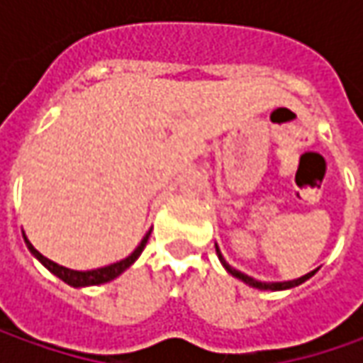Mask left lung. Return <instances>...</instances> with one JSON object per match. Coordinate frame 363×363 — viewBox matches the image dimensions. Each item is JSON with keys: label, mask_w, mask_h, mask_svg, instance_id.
Returning a JSON list of instances; mask_svg holds the SVG:
<instances>
[{"label": "left lung", "mask_w": 363, "mask_h": 363, "mask_svg": "<svg viewBox=\"0 0 363 363\" xmlns=\"http://www.w3.org/2000/svg\"><path fill=\"white\" fill-rule=\"evenodd\" d=\"M218 257H220V260L224 262V258H222V255H220V250L216 248ZM224 267L228 269V272L230 274H234L236 279H240V281H244V283H248L250 286H257V289H271V291H281V289H291V286H297L301 285L303 281H307L309 277H313V272H307L305 277H301V279H295V281H285V283H258V281H255V279H250V277H246V274H242V272H238L236 269H232V267H228L226 262H224Z\"/></svg>", "instance_id": "obj_1"}]
</instances>
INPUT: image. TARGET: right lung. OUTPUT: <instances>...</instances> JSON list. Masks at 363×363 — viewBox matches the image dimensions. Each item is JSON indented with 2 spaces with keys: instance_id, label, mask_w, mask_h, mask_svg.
I'll return each mask as SVG.
<instances>
[{
  "instance_id": "add662e5",
  "label": "right lung",
  "mask_w": 363,
  "mask_h": 363,
  "mask_svg": "<svg viewBox=\"0 0 363 363\" xmlns=\"http://www.w3.org/2000/svg\"><path fill=\"white\" fill-rule=\"evenodd\" d=\"M23 240L28 244V248H30V252L34 255L50 272H54L58 279H62L64 283H68V285L72 286H89V285H101V283H108V281H113L115 277H119L121 272L125 271V269H129L133 262L137 260V257L143 252V248H145L147 240H149V234H147L145 238L141 240V244L135 248V252H133L131 257H127L125 260H121V262H115V264H108V267H103V269H96V271H70V269H66V267H60V264H56V262H52L50 258H46L44 255H40L38 250H35L34 246L30 244V240L23 236Z\"/></svg>"
}]
</instances>
